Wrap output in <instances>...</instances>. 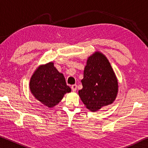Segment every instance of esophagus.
Returning <instances> with one entry per match:
<instances>
[{
	"instance_id": "34e87169",
	"label": "esophagus",
	"mask_w": 148,
	"mask_h": 148,
	"mask_svg": "<svg viewBox=\"0 0 148 148\" xmlns=\"http://www.w3.org/2000/svg\"><path fill=\"white\" fill-rule=\"evenodd\" d=\"M71 89L72 90V91H76V89H77V85H76V84L72 85V87H71Z\"/></svg>"
}]
</instances>
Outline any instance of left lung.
Masks as SVG:
<instances>
[{
	"mask_svg": "<svg viewBox=\"0 0 148 148\" xmlns=\"http://www.w3.org/2000/svg\"><path fill=\"white\" fill-rule=\"evenodd\" d=\"M78 94L85 106L91 112L113 103L118 93V82L108 59L100 51L87 58Z\"/></svg>",
	"mask_w": 148,
	"mask_h": 148,
	"instance_id": "1",
	"label": "left lung"
}]
</instances>
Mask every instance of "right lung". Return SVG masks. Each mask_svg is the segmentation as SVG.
<instances>
[{"mask_svg":"<svg viewBox=\"0 0 148 148\" xmlns=\"http://www.w3.org/2000/svg\"><path fill=\"white\" fill-rule=\"evenodd\" d=\"M53 62L42 64L32 74L29 88L37 101L48 108L59 103L64 94L71 91L64 75L57 71Z\"/></svg>","mask_w":148,"mask_h":148,"instance_id":"obj_1","label":"right lung"}]
</instances>
